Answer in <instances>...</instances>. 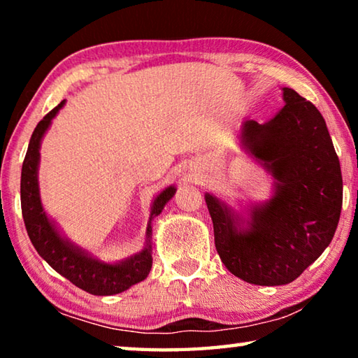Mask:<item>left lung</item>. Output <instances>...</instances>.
<instances>
[{
    "label": "left lung",
    "mask_w": 358,
    "mask_h": 358,
    "mask_svg": "<svg viewBox=\"0 0 358 358\" xmlns=\"http://www.w3.org/2000/svg\"><path fill=\"white\" fill-rule=\"evenodd\" d=\"M281 90L286 106L262 124L246 120L238 132L240 147L273 178L270 199L235 210L205 192L222 264L256 286L296 280L330 245L343 205L324 117L295 90Z\"/></svg>",
    "instance_id": "8db88e82"
}]
</instances>
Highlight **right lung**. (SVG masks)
I'll list each match as a JSON object with an SVG mask.
<instances>
[{
    "instance_id": "obj_1",
    "label": "right lung",
    "mask_w": 358,
    "mask_h": 358,
    "mask_svg": "<svg viewBox=\"0 0 358 358\" xmlns=\"http://www.w3.org/2000/svg\"><path fill=\"white\" fill-rule=\"evenodd\" d=\"M66 104V99L48 112L42 118L29 138L25 161L22 166L20 180V202L22 215L25 221L28 237L31 240L39 256L52 266L53 270L69 280L77 287L93 295H115L124 292L134 284L143 281L148 276L153 264L151 257V222L161 215L166 203L177 192L173 185L162 189L151 202L150 220L145 232L143 250L137 254L121 259L118 262H104L94 257L92 252L83 250L74 241H71L58 227V224L47 215L41 201L39 192V162H41V143L45 132Z\"/></svg>"
}]
</instances>
